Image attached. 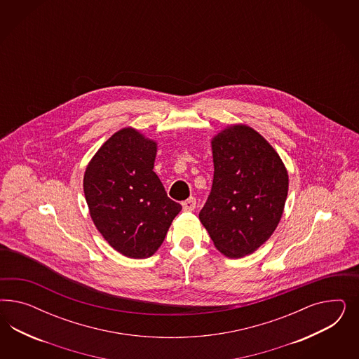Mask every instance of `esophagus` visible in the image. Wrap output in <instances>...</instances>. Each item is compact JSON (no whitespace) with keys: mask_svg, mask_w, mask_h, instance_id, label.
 <instances>
[{"mask_svg":"<svg viewBox=\"0 0 359 359\" xmlns=\"http://www.w3.org/2000/svg\"><path fill=\"white\" fill-rule=\"evenodd\" d=\"M182 207H183V209H184L185 212H192V210H195V197H189V198H187L185 201H183V203H182Z\"/></svg>","mask_w":359,"mask_h":359,"instance_id":"34e87169","label":"esophagus"}]
</instances>
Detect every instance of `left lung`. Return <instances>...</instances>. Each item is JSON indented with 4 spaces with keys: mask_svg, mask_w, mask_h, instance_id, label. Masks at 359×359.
I'll return each mask as SVG.
<instances>
[{
    "mask_svg": "<svg viewBox=\"0 0 359 359\" xmlns=\"http://www.w3.org/2000/svg\"><path fill=\"white\" fill-rule=\"evenodd\" d=\"M213 184L200 221L229 258L251 254L271 237L288 194V174L259 133L230 126L212 141Z\"/></svg>",
    "mask_w": 359,
    "mask_h": 359,
    "instance_id": "obj_1",
    "label": "left lung"
}]
</instances>
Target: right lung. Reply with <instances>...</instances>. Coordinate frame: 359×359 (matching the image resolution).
Segmentation results:
<instances>
[{
  "instance_id": "add662e5",
  "label": "right lung",
  "mask_w": 359,
  "mask_h": 359,
  "mask_svg": "<svg viewBox=\"0 0 359 359\" xmlns=\"http://www.w3.org/2000/svg\"><path fill=\"white\" fill-rule=\"evenodd\" d=\"M156 143L134 129L113 134L88 164L84 194L90 217L114 250L142 259L162 245L182 210L154 170Z\"/></svg>"
}]
</instances>
